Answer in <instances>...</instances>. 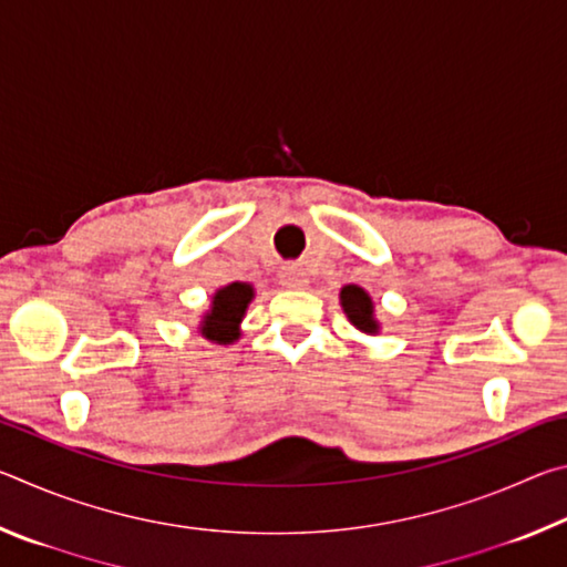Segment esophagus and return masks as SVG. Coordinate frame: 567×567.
I'll use <instances>...</instances> for the list:
<instances>
[{
  "instance_id": "34e87169",
  "label": "esophagus",
  "mask_w": 567,
  "mask_h": 567,
  "mask_svg": "<svg viewBox=\"0 0 567 567\" xmlns=\"http://www.w3.org/2000/svg\"><path fill=\"white\" fill-rule=\"evenodd\" d=\"M280 282L285 287H292V290H302L307 285V272L302 265H285L280 270Z\"/></svg>"
}]
</instances>
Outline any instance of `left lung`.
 Here are the masks:
<instances>
[{
	"label": "left lung",
	"mask_w": 567,
	"mask_h": 567,
	"mask_svg": "<svg viewBox=\"0 0 567 567\" xmlns=\"http://www.w3.org/2000/svg\"><path fill=\"white\" fill-rule=\"evenodd\" d=\"M340 305L348 320L354 324V328L375 334L380 330V322L375 320V307H372L370 295L362 290L358 285H344L340 290Z\"/></svg>",
	"instance_id": "1"
}]
</instances>
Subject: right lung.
I'll return each mask as SVG.
<instances>
[{"mask_svg": "<svg viewBox=\"0 0 567 567\" xmlns=\"http://www.w3.org/2000/svg\"><path fill=\"white\" fill-rule=\"evenodd\" d=\"M255 287L247 282H229L213 295V307L199 322L203 338L217 344H229L239 338V322H243L247 305L252 302Z\"/></svg>", "mask_w": 567, "mask_h": 567, "instance_id": "add662e5", "label": "right lung"}]
</instances>
